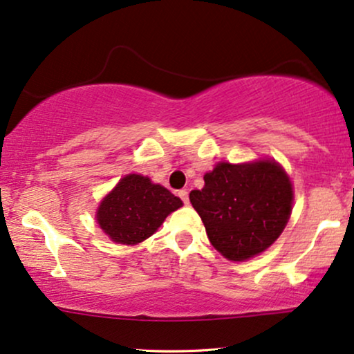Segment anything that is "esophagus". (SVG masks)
<instances>
[{
    "instance_id": "obj_1",
    "label": "esophagus",
    "mask_w": 354,
    "mask_h": 354,
    "mask_svg": "<svg viewBox=\"0 0 354 354\" xmlns=\"http://www.w3.org/2000/svg\"><path fill=\"white\" fill-rule=\"evenodd\" d=\"M178 196H180L181 201H183V203H185V204L189 203V196H187V191H186V189H181L180 192H178Z\"/></svg>"
}]
</instances>
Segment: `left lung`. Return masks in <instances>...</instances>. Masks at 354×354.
Returning <instances> with one entry per match:
<instances>
[{"mask_svg":"<svg viewBox=\"0 0 354 354\" xmlns=\"http://www.w3.org/2000/svg\"><path fill=\"white\" fill-rule=\"evenodd\" d=\"M212 247L232 261H245L270 248L292 210L288 173L274 160L217 163L204 174V187L189 192Z\"/></svg>","mask_w":354,"mask_h":354,"instance_id":"left-lung-1","label":"left lung"}]
</instances>
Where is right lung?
Here are the masks:
<instances>
[{
    "label": "right lung",
    "instance_id": "1",
    "mask_svg": "<svg viewBox=\"0 0 354 354\" xmlns=\"http://www.w3.org/2000/svg\"><path fill=\"white\" fill-rule=\"evenodd\" d=\"M183 201L149 176L127 174L101 201L96 221L115 243L137 245L158 230Z\"/></svg>",
    "mask_w": 354,
    "mask_h": 354
}]
</instances>
